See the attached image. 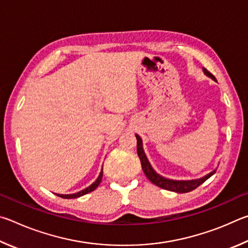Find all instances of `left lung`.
I'll return each instance as SVG.
<instances>
[{
	"mask_svg": "<svg viewBox=\"0 0 248 248\" xmlns=\"http://www.w3.org/2000/svg\"><path fill=\"white\" fill-rule=\"evenodd\" d=\"M202 71H203V73H205V75H207L208 77H210L211 79L217 81L216 77L212 75L210 72H208L206 68H202ZM136 138H137V154H138V157H140V159L142 171H144L146 176L148 177V180L151 182V183H154L155 185H157V186H159V187H161L163 189L172 190V192H175V193L192 192V190L197 188L199 185H202L203 182L209 179L211 175H214L217 171V170H214L212 172H210L209 174H207V175L202 176V177H201V179H197V180L176 181V180L166 179V177H163L160 174H158V173L154 170L153 167H151V164L148 161V159H147V157H146L144 148H142L141 138L138 135H136Z\"/></svg>",
	"mask_w": 248,
	"mask_h": 248,
	"instance_id": "1",
	"label": "left lung"
}]
</instances>
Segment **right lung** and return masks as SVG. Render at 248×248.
Masks as SVG:
<instances>
[{"instance_id":"obj_1","label":"right lung","mask_w":248,"mask_h":248,"mask_svg":"<svg viewBox=\"0 0 248 248\" xmlns=\"http://www.w3.org/2000/svg\"><path fill=\"white\" fill-rule=\"evenodd\" d=\"M102 174H103V171L100 172V174H99V176H98V179L95 180L93 184H91L90 186H88V187H87V188L80 190V192L75 193V194H67V195H63V194H56V195H58V196H60V197H62V198H65V199H71V198H77V197H80V196H82V195L88 194V193L93 192V190H94L95 188H97L98 186H99V184L101 183Z\"/></svg>"}]
</instances>
